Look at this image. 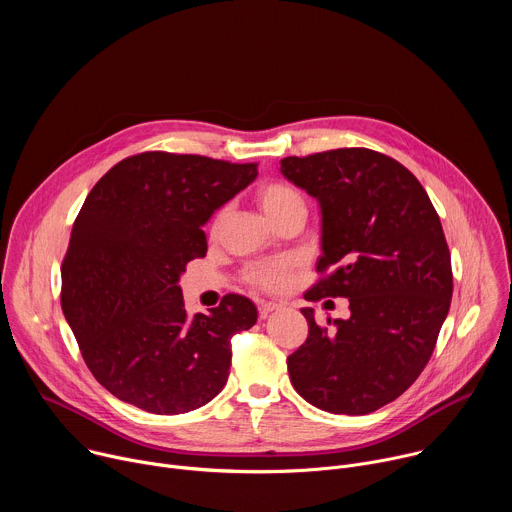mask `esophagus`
I'll return each instance as SVG.
<instances>
[{"label": "esophagus", "instance_id": "obj_1", "mask_svg": "<svg viewBox=\"0 0 512 512\" xmlns=\"http://www.w3.org/2000/svg\"><path fill=\"white\" fill-rule=\"evenodd\" d=\"M279 308V304H275V302H259V314H261V318H265L267 314H271L273 310H277Z\"/></svg>", "mask_w": 512, "mask_h": 512}]
</instances>
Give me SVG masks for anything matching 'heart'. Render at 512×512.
<instances>
[{
	"instance_id": "obj_1",
	"label": "heart",
	"mask_w": 512,
	"mask_h": 512,
	"mask_svg": "<svg viewBox=\"0 0 512 512\" xmlns=\"http://www.w3.org/2000/svg\"><path fill=\"white\" fill-rule=\"evenodd\" d=\"M257 198L259 204L263 206V210L267 212V216L271 221H279L281 216H285L287 212L294 210H306V200L304 196L285 182H267L257 190ZM223 221V212H218L212 221V231L218 229ZM245 279L259 289L265 291H277L281 287H285L287 279H289V265L285 261L279 263H255L249 265L245 271Z\"/></svg>"
}]
</instances>
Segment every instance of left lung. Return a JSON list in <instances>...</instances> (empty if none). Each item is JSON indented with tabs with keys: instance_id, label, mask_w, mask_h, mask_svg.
I'll return each mask as SVG.
<instances>
[{
	"instance_id": "obj_1",
	"label": "left lung",
	"mask_w": 512,
	"mask_h": 512,
	"mask_svg": "<svg viewBox=\"0 0 512 512\" xmlns=\"http://www.w3.org/2000/svg\"><path fill=\"white\" fill-rule=\"evenodd\" d=\"M281 174L318 198L322 275L306 300L348 298L350 318L320 326L287 356L289 381L314 407L367 415L425 369L452 302V259L425 188L397 160L340 148L281 160Z\"/></svg>"
}]
</instances>
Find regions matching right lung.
<instances>
[{"mask_svg": "<svg viewBox=\"0 0 512 512\" xmlns=\"http://www.w3.org/2000/svg\"><path fill=\"white\" fill-rule=\"evenodd\" d=\"M255 178L257 164L143 152L89 192L62 259L60 304L89 371L117 399L178 415L223 391L231 338L257 308L227 294L188 316L178 279L206 255L212 212Z\"/></svg>", "mask_w": 512, "mask_h": 512, "instance_id": "add662e5", "label": "right lung"}]
</instances>
